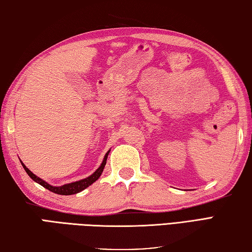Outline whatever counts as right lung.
Listing matches in <instances>:
<instances>
[{
  "instance_id": "1",
  "label": "right lung",
  "mask_w": 252,
  "mask_h": 252,
  "mask_svg": "<svg viewBox=\"0 0 252 252\" xmlns=\"http://www.w3.org/2000/svg\"><path fill=\"white\" fill-rule=\"evenodd\" d=\"M108 153H110V151H108ZM108 153L105 155V157H104V160H103L102 164L99 165V168L92 175H90V177L87 178V179L80 180V181H77V182L64 184V185H63V187H52V185L45 182L44 180H41V179H39L38 177H36V175L32 173L31 170H28L25 167V164H24V163H22V164H23V168L25 169V171L27 172V174L30 175V177L32 180H34L35 182H37L38 184H40L41 187H44L45 189H49V191L54 192L56 194H60V195H71V194H75V193H79V192L83 191L84 189H87L89 185H91L92 183L95 182L96 180L99 177H101V174H102L103 170H104V167H105V164H106V159H107Z\"/></svg>"
}]
</instances>
